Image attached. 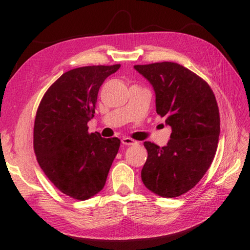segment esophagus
Segmentation results:
<instances>
[{
	"instance_id": "obj_1",
	"label": "esophagus",
	"mask_w": 250,
	"mask_h": 250,
	"mask_svg": "<svg viewBox=\"0 0 250 250\" xmlns=\"http://www.w3.org/2000/svg\"><path fill=\"white\" fill-rule=\"evenodd\" d=\"M121 142H122V145H124V146H135V145H138L137 141H134L130 138H124L121 140Z\"/></svg>"
}]
</instances>
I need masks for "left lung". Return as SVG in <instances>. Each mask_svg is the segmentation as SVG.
I'll return each instance as SVG.
<instances>
[{"instance_id": "obj_1", "label": "left lung", "mask_w": 250, "mask_h": 250, "mask_svg": "<svg viewBox=\"0 0 250 250\" xmlns=\"http://www.w3.org/2000/svg\"><path fill=\"white\" fill-rule=\"evenodd\" d=\"M134 69L153 86L156 113L172 128L166 146L143 143L147 159L142 182L160 196L177 197L201 181L214 160L221 121L216 98L204 79L176 62Z\"/></svg>"}]
</instances>
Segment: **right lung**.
<instances>
[{
	"mask_svg": "<svg viewBox=\"0 0 250 250\" xmlns=\"http://www.w3.org/2000/svg\"><path fill=\"white\" fill-rule=\"evenodd\" d=\"M120 68L84 66L62 74L41 100L34 124V152L48 180L78 201L104 188L120 146L118 138L88 132L99 88Z\"/></svg>",
	"mask_w": 250,
	"mask_h": 250,
	"instance_id": "right-lung-1",
	"label": "right lung"
}]
</instances>
